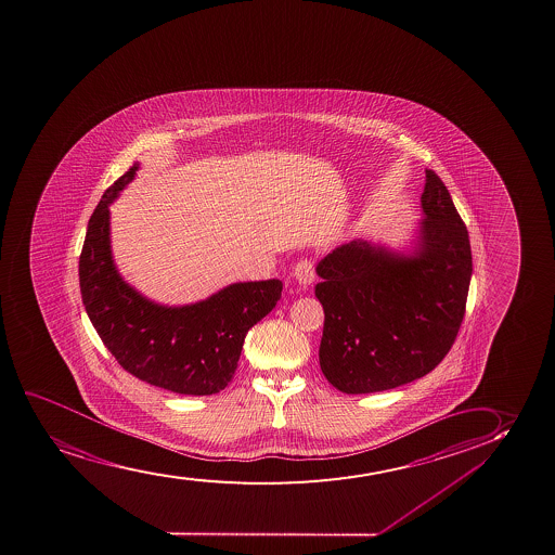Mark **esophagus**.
Returning a JSON list of instances; mask_svg holds the SVG:
<instances>
[{
    "mask_svg": "<svg viewBox=\"0 0 555 555\" xmlns=\"http://www.w3.org/2000/svg\"><path fill=\"white\" fill-rule=\"evenodd\" d=\"M293 274L304 287L311 285L314 280V262L311 259H301V261L296 262Z\"/></svg>",
    "mask_w": 555,
    "mask_h": 555,
    "instance_id": "obj_1",
    "label": "esophagus"
}]
</instances>
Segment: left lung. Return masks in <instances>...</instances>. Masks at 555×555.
<instances>
[{
    "instance_id": "1",
    "label": "left lung",
    "mask_w": 555,
    "mask_h": 555,
    "mask_svg": "<svg viewBox=\"0 0 555 555\" xmlns=\"http://www.w3.org/2000/svg\"><path fill=\"white\" fill-rule=\"evenodd\" d=\"M425 220L412 254L352 241L327 254L314 296L324 309L319 360L343 393L399 388L430 373L453 347L472 280L467 229L427 169Z\"/></svg>"
}]
</instances>
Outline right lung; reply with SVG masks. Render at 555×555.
Wrapping results in <instances>:
<instances>
[{"instance_id": "add662e5", "label": "right lung", "mask_w": 555, "mask_h": 555, "mask_svg": "<svg viewBox=\"0 0 555 555\" xmlns=\"http://www.w3.org/2000/svg\"><path fill=\"white\" fill-rule=\"evenodd\" d=\"M138 166L107 188L89 220L80 255L81 300L102 343L135 378L173 393H220L233 380L247 330L275 308L283 283H233L182 308L154 304L125 283L112 257L107 207Z\"/></svg>"}]
</instances>
